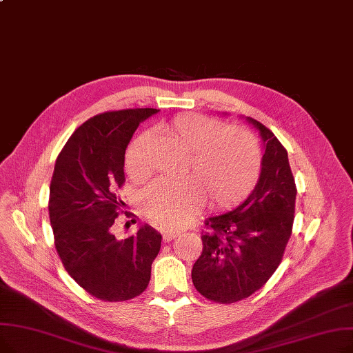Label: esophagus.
I'll return each instance as SVG.
<instances>
[{
    "mask_svg": "<svg viewBox=\"0 0 353 353\" xmlns=\"http://www.w3.org/2000/svg\"><path fill=\"white\" fill-rule=\"evenodd\" d=\"M177 235H179L177 231H172V229H167V231L163 232V241L168 242V241H172L173 238H176Z\"/></svg>",
    "mask_w": 353,
    "mask_h": 353,
    "instance_id": "obj_1",
    "label": "esophagus"
}]
</instances>
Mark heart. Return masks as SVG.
Here are the masks:
<instances>
[{
    "label": "heart",
    "instance_id": "1",
    "mask_svg": "<svg viewBox=\"0 0 353 353\" xmlns=\"http://www.w3.org/2000/svg\"><path fill=\"white\" fill-rule=\"evenodd\" d=\"M189 152L186 173L192 179H157L145 188L147 216L161 226H180L201 208L203 197L216 208L231 206L247 196L261 172V150L255 137L241 127L202 114H181L159 127ZM152 134L134 137L125 152L131 180L148 176V150Z\"/></svg>",
    "mask_w": 353,
    "mask_h": 353
}]
</instances>
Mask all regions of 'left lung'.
<instances>
[{
	"label": "left lung",
	"instance_id": "1",
	"mask_svg": "<svg viewBox=\"0 0 353 353\" xmlns=\"http://www.w3.org/2000/svg\"><path fill=\"white\" fill-rule=\"evenodd\" d=\"M248 121L265 147L259 180L238 208L206 219L203 250L192 270L199 293L221 304L241 301L261 288L281 264L293 232L297 189L287 150L261 122Z\"/></svg>",
	"mask_w": 353,
	"mask_h": 353
}]
</instances>
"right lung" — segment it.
<instances>
[{
  "mask_svg": "<svg viewBox=\"0 0 353 353\" xmlns=\"http://www.w3.org/2000/svg\"><path fill=\"white\" fill-rule=\"evenodd\" d=\"M157 110L106 111L89 118L59 152L49 214L56 251L70 277L103 301L140 296L151 277L161 235L148 225L118 241L112 225L125 203V150L134 131Z\"/></svg>",
  "mask_w": 353,
  "mask_h": 353,
  "instance_id": "obj_1",
  "label": "right lung"
}]
</instances>
